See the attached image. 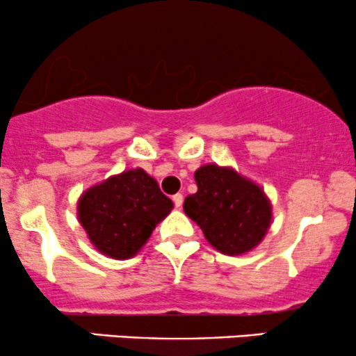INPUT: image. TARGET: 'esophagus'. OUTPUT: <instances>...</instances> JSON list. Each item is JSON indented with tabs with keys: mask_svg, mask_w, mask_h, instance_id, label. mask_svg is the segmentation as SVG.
<instances>
[{
	"mask_svg": "<svg viewBox=\"0 0 356 356\" xmlns=\"http://www.w3.org/2000/svg\"><path fill=\"white\" fill-rule=\"evenodd\" d=\"M172 201L175 204V207H177V209H181L182 202H184V195L182 194H175L174 197H172Z\"/></svg>",
	"mask_w": 356,
	"mask_h": 356,
	"instance_id": "34e87169",
	"label": "esophagus"
}]
</instances>
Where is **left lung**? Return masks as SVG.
I'll return each mask as SVG.
<instances>
[{
    "label": "left lung",
    "mask_w": 356,
    "mask_h": 356,
    "mask_svg": "<svg viewBox=\"0 0 356 356\" xmlns=\"http://www.w3.org/2000/svg\"><path fill=\"white\" fill-rule=\"evenodd\" d=\"M197 192L187 195L184 212L222 254L249 252L271 226L273 207L257 184L232 167L207 164L194 174Z\"/></svg>",
    "instance_id": "obj_1"
}]
</instances>
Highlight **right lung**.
<instances>
[{
	"instance_id": "obj_1",
	"label": "right lung",
	"mask_w": 356,
	"mask_h": 356,
	"mask_svg": "<svg viewBox=\"0 0 356 356\" xmlns=\"http://www.w3.org/2000/svg\"><path fill=\"white\" fill-rule=\"evenodd\" d=\"M174 204L144 169H130L85 191L79 220L102 254L113 259L136 256Z\"/></svg>"
}]
</instances>
